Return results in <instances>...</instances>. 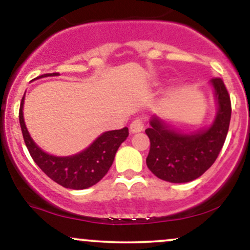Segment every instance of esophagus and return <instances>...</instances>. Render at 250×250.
<instances>
[{
    "label": "esophagus",
    "instance_id": "esophagus-1",
    "mask_svg": "<svg viewBox=\"0 0 250 250\" xmlns=\"http://www.w3.org/2000/svg\"><path fill=\"white\" fill-rule=\"evenodd\" d=\"M143 128H145V123H143L142 120H140V119L135 120V121L131 122L130 123V127H129L131 134L140 133V131L143 130Z\"/></svg>",
    "mask_w": 250,
    "mask_h": 250
}]
</instances>
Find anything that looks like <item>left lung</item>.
Listing matches in <instances>:
<instances>
[{
  "label": "left lung",
  "instance_id": "obj_1",
  "mask_svg": "<svg viewBox=\"0 0 250 250\" xmlns=\"http://www.w3.org/2000/svg\"><path fill=\"white\" fill-rule=\"evenodd\" d=\"M216 114L208 127L185 133L151 116L146 134L150 150L146 160L155 176L171 183L190 182L208 170L217 159L226 141L231 116L230 97L220 77L210 80Z\"/></svg>",
  "mask_w": 250,
  "mask_h": 250
}]
</instances>
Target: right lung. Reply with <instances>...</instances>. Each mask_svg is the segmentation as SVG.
Listing matches in <instances>:
<instances>
[{"label": "right lung", "instance_id": "add662e5", "mask_svg": "<svg viewBox=\"0 0 250 250\" xmlns=\"http://www.w3.org/2000/svg\"><path fill=\"white\" fill-rule=\"evenodd\" d=\"M59 75V73L44 74L37 79ZM23 105L24 96L20 105V125L30 156L43 173L64 188L80 190L91 187L101 181L113 165L117 149L129 135L127 127L119 130L104 131L80 153L69 156H55L42 150L31 139L24 122Z\"/></svg>", "mask_w": 250, "mask_h": 250}]
</instances>
